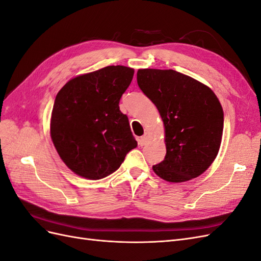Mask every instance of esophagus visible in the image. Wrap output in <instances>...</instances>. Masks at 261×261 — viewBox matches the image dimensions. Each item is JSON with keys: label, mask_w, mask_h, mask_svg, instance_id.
Wrapping results in <instances>:
<instances>
[{"label": "esophagus", "mask_w": 261, "mask_h": 261, "mask_svg": "<svg viewBox=\"0 0 261 261\" xmlns=\"http://www.w3.org/2000/svg\"><path fill=\"white\" fill-rule=\"evenodd\" d=\"M148 139H149L148 134H147V133H145L144 135L141 136V137L138 139V143H139V145H140V146H145V145L148 143Z\"/></svg>", "instance_id": "34e87169"}]
</instances>
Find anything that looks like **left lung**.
Returning a JSON list of instances; mask_svg holds the SVG:
<instances>
[{
    "label": "left lung",
    "instance_id": "obj_1",
    "mask_svg": "<svg viewBox=\"0 0 261 261\" xmlns=\"http://www.w3.org/2000/svg\"><path fill=\"white\" fill-rule=\"evenodd\" d=\"M137 83L164 124L167 154L152 167L155 174L173 183L202 174L215 161L223 133V109L215 92L173 69H138Z\"/></svg>",
    "mask_w": 261,
    "mask_h": 261
}]
</instances>
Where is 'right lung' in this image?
<instances>
[{
    "label": "right lung",
    "mask_w": 261,
    "mask_h": 261,
    "mask_svg": "<svg viewBox=\"0 0 261 261\" xmlns=\"http://www.w3.org/2000/svg\"><path fill=\"white\" fill-rule=\"evenodd\" d=\"M133 76L130 67L107 66L73 78L55 97L51 138L77 175L100 179L112 174L137 147L128 117L118 107Z\"/></svg>",
    "instance_id": "obj_1"
}]
</instances>
